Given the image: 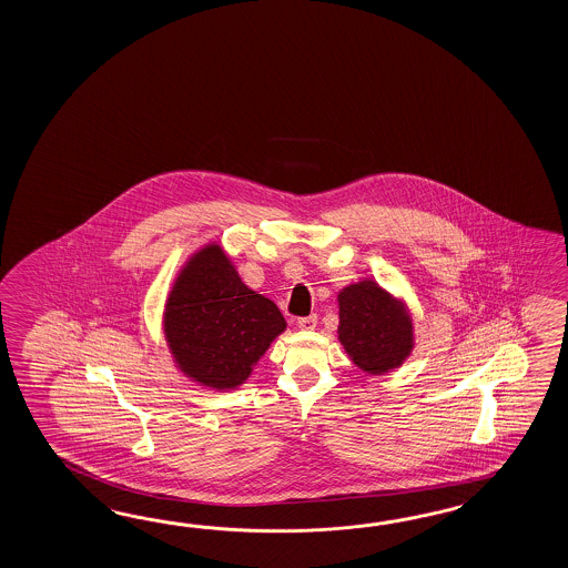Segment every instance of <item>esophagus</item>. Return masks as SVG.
Here are the masks:
<instances>
[{
  "label": "esophagus",
  "mask_w": 568,
  "mask_h": 568,
  "mask_svg": "<svg viewBox=\"0 0 568 568\" xmlns=\"http://www.w3.org/2000/svg\"><path fill=\"white\" fill-rule=\"evenodd\" d=\"M316 314H308V316H301L298 318V326H301L302 331H313L314 326H316Z\"/></svg>",
  "instance_id": "esophagus-1"
}]
</instances>
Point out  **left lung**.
Segmentation results:
<instances>
[{"label": "left lung", "mask_w": 568, "mask_h": 568, "mask_svg": "<svg viewBox=\"0 0 568 568\" xmlns=\"http://www.w3.org/2000/svg\"><path fill=\"white\" fill-rule=\"evenodd\" d=\"M338 341L367 374H386L412 351V321L406 308L372 280L338 294Z\"/></svg>", "instance_id": "1"}]
</instances>
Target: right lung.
Returning <instances> with one entry per match:
<instances>
[{"label":"right lung","mask_w":568,"mask_h":568,"mask_svg":"<svg viewBox=\"0 0 568 568\" xmlns=\"http://www.w3.org/2000/svg\"><path fill=\"white\" fill-rule=\"evenodd\" d=\"M284 328L278 306L243 284L219 245L191 257L164 313V333L182 372L217 389L243 384Z\"/></svg>","instance_id":"1"}]
</instances>
